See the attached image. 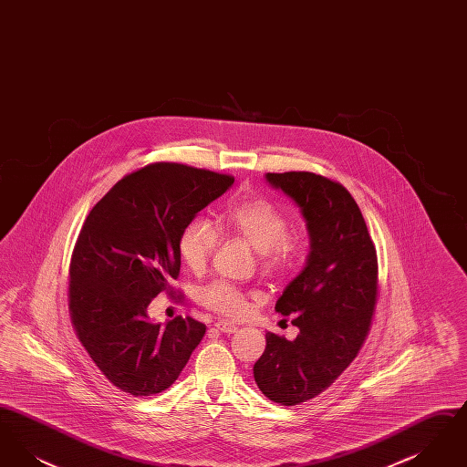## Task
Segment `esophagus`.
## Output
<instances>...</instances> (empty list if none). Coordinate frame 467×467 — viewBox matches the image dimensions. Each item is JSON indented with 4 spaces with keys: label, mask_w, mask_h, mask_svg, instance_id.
<instances>
[{
    "label": "esophagus",
    "mask_w": 467,
    "mask_h": 467,
    "mask_svg": "<svg viewBox=\"0 0 467 467\" xmlns=\"http://www.w3.org/2000/svg\"><path fill=\"white\" fill-rule=\"evenodd\" d=\"M213 327L223 334H233L238 331V327H236L234 324H231V322H223H223H217Z\"/></svg>",
    "instance_id": "1"
}]
</instances>
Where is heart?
<instances>
[{
	"label": "heart",
	"mask_w": 467,
	"mask_h": 467,
	"mask_svg": "<svg viewBox=\"0 0 467 467\" xmlns=\"http://www.w3.org/2000/svg\"><path fill=\"white\" fill-rule=\"evenodd\" d=\"M225 227L250 244L261 257L263 267L276 273L292 266L306 250V236L301 229H289L287 215L271 201L263 198L234 202L223 215ZM219 244V231L202 217L187 223L178 240V254L183 265L194 273L208 266ZM200 303L225 317H242L246 297L236 285L217 280L200 292Z\"/></svg>",
	"instance_id": "1"
}]
</instances>
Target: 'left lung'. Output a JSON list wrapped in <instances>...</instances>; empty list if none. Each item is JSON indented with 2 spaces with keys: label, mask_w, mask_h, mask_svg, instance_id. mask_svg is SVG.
Instances as JSON below:
<instances>
[{
  "label": "left lung",
  "mask_w": 467,
  "mask_h": 467,
  "mask_svg": "<svg viewBox=\"0 0 467 467\" xmlns=\"http://www.w3.org/2000/svg\"><path fill=\"white\" fill-rule=\"evenodd\" d=\"M266 182L299 206L310 254L275 306L299 334L267 333L254 378L267 400L296 406L331 387L358 354L377 305V248L341 183L310 171L266 173Z\"/></svg>",
  "instance_id": "8db88e82"
}]
</instances>
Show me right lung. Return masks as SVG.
<instances>
[{"label":"right lung","instance_id":"add662e5","mask_svg":"<svg viewBox=\"0 0 467 467\" xmlns=\"http://www.w3.org/2000/svg\"><path fill=\"white\" fill-rule=\"evenodd\" d=\"M234 178L177 162H156L119 180L90 210L69 265V315L99 371L134 398L177 379L206 326L149 318L159 292L180 273L183 227Z\"/></svg>","mask_w":467,"mask_h":467}]
</instances>
